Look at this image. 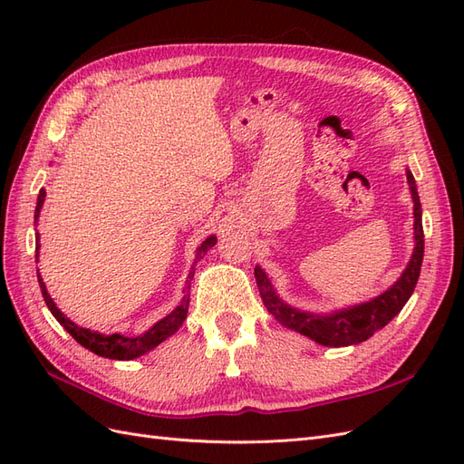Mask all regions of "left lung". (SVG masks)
<instances>
[{
  "mask_svg": "<svg viewBox=\"0 0 464 464\" xmlns=\"http://www.w3.org/2000/svg\"><path fill=\"white\" fill-rule=\"evenodd\" d=\"M406 179H409L414 201V251L397 283L370 302L346 307V310L334 314L317 315L296 310V307L285 304L276 296L271 280L266 278L265 271L261 266H256V280L259 286L261 300L266 307V312L273 314L280 325H285L304 336H310L312 341L323 346H350L368 341L375 331L383 329L392 317L399 315L404 304L412 296L424 259L422 205H420L416 181L411 170H406Z\"/></svg>",
  "mask_w": 464,
  "mask_h": 464,
  "instance_id": "left-lung-1",
  "label": "left lung"
}]
</instances>
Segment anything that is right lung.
I'll return each instance as SVG.
<instances>
[{"instance_id": "right-lung-1", "label": "right lung", "mask_w": 464, "mask_h": 464, "mask_svg": "<svg viewBox=\"0 0 464 464\" xmlns=\"http://www.w3.org/2000/svg\"><path fill=\"white\" fill-rule=\"evenodd\" d=\"M44 198H46V191L40 189L38 193V201H36V208H34V220L38 218L40 215V208L42 205H44ZM217 244V237L215 236H208L207 240L198 247V257L195 259H203V256L207 254V251L213 247ZM40 247V246H38ZM36 247V251H38ZM36 261H38V254H36ZM193 266L191 271L188 275V280L193 278ZM38 285H40V290H42V296H44V302L48 305V310L52 312V315L58 319L60 325L73 336V339L81 344L85 346L87 350H91V353H94L96 356H102V358H110V360H133L137 356H143L147 354L149 350H152L154 346H159L162 341H166L168 336H172L179 327L181 323H184V319L188 317V307H189V283L186 285V296L184 300L179 302V305L176 307V310L172 314H168L164 319H160L159 323H154V325L139 336H123V334H101L96 331H91V329H82L79 325H75L73 321H69L60 310L58 305L53 304V300L50 298V294L46 290V285L42 283L40 278V273H38Z\"/></svg>"}]
</instances>
